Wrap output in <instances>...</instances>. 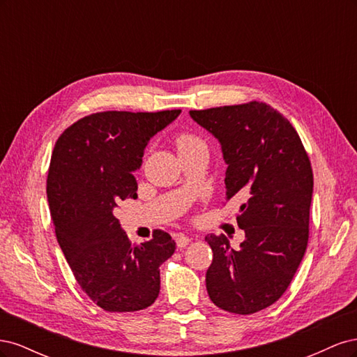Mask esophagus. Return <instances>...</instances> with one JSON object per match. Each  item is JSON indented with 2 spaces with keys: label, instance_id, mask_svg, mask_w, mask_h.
<instances>
[{
  "label": "esophagus",
  "instance_id": "obj_1",
  "mask_svg": "<svg viewBox=\"0 0 357 357\" xmlns=\"http://www.w3.org/2000/svg\"><path fill=\"white\" fill-rule=\"evenodd\" d=\"M176 243H177V247H178V248H185V247L190 243V238H189V236H186V235L180 234V235L177 236Z\"/></svg>",
  "mask_w": 357,
  "mask_h": 357
}]
</instances>
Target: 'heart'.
Wrapping results in <instances>:
<instances>
[{"instance_id": "1", "label": "heart", "mask_w": 357, "mask_h": 357, "mask_svg": "<svg viewBox=\"0 0 357 357\" xmlns=\"http://www.w3.org/2000/svg\"><path fill=\"white\" fill-rule=\"evenodd\" d=\"M176 143H177L178 152H180V150L189 149V147H192V146L199 144L201 142H199V139H198L197 137H193V135H190V134H180V135L177 137V139H176Z\"/></svg>"}]
</instances>
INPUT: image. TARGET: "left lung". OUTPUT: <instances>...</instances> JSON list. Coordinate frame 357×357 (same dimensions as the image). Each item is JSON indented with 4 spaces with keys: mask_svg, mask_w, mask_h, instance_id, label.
<instances>
[{
    "mask_svg": "<svg viewBox=\"0 0 357 357\" xmlns=\"http://www.w3.org/2000/svg\"><path fill=\"white\" fill-rule=\"evenodd\" d=\"M190 117L219 139L226 168V201L244 199L236 223L240 248L223 234L207 235L213 262L205 275L214 305L253 314L280 299L308 243L312 169L295 128L265 102L252 101Z\"/></svg>",
    "mask_w": 357,
    "mask_h": 357,
    "instance_id": "left-lung-1",
    "label": "left lung"
}]
</instances>
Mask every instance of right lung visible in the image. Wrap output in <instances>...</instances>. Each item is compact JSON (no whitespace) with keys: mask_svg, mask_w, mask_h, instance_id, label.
Returning a JSON list of instances; mask_svg holds the SVG:
<instances>
[{"mask_svg":"<svg viewBox=\"0 0 357 357\" xmlns=\"http://www.w3.org/2000/svg\"><path fill=\"white\" fill-rule=\"evenodd\" d=\"M180 113H95L67 128L53 149L47 201L56 238L84 294L105 311L144 310L159 295V266L176 241L156 229L150 241L131 244L114 208L137 198L134 171L146 146Z\"/></svg>","mask_w":357,"mask_h":357,"instance_id":"right-lung-1","label":"right lung"}]
</instances>
